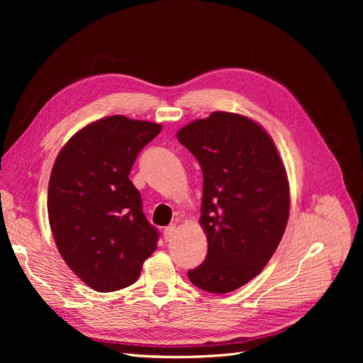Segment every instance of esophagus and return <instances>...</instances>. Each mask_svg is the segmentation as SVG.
Wrapping results in <instances>:
<instances>
[{"label": "esophagus", "instance_id": "34e87169", "mask_svg": "<svg viewBox=\"0 0 363 363\" xmlns=\"http://www.w3.org/2000/svg\"><path fill=\"white\" fill-rule=\"evenodd\" d=\"M175 234H177V225L175 223H170L169 226L164 228V240L166 241H170L172 238L175 237Z\"/></svg>", "mask_w": 363, "mask_h": 363}]
</instances>
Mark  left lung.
Here are the masks:
<instances>
[{
    "mask_svg": "<svg viewBox=\"0 0 363 363\" xmlns=\"http://www.w3.org/2000/svg\"><path fill=\"white\" fill-rule=\"evenodd\" d=\"M203 172L200 223L207 256L188 278L208 293H231L275 253L290 213V189L278 150L260 125L215 111L178 130Z\"/></svg>",
    "mask_w": 363,
    "mask_h": 363,
    "instance_id": "left-lung-1",
    "label": "left lung"
}]
</instances>
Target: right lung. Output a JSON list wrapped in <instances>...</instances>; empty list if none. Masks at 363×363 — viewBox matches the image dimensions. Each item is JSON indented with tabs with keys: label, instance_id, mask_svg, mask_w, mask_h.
Here are the masks:
<instances>
[{
	"label": "right lung",
	"instance_id": "1",
	"mask_svg": "<svg viewBox=\"0 0 363 363\" xmlns=\"http://www.w3.org/2000/svg\"><path fill=\"white\" fill-rule=\"evenodd\" d=\"M162 125L121 114L86 125L62 148L48 184V219L69 268L95 291L135 282L159 231L129 172Z\"/></svg>",
	"mask_w": 363,
	"mask_h": 363
}]
</instances>
